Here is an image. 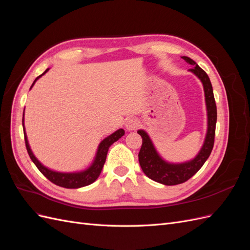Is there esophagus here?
I'll use <instances>...</instances> for the list:
<instances>
[{"instance_id": "esophagus-1", "label": "esophagus", "mask_w": 250, "mask_h": 250, "mask_svg": "<svg viewBox=\"0 0 250 250\" xmlns=\"http://www.w3.org/2000/svg\"><path fill=\"white\" fill-rule=\"evenodd\" d=\"M125 126L127 128V130H134L135 128L139 126V121H138V119H135V118H128L126 120Z\"/></svg>"}]
</instances>
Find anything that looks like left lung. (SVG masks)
I'll use <instances>...</instances> for the list:
<instances>
[{
  "label": "left lung",
  "instance_id": "1",
  "mask_svg": "<svg viewBox=\"0 0 250 250\" xmlns=\"http://www.w3.org/2000/svg\"><path fill=\"white\" fill-rule=\"evenodd\" d=\"M187 62L192 64L190 71L197 76L203 84L204 95H206V103L208 109V132L206 141L199 153L194 160L183 164H169L165 162L158 155L156 150L151 142L149 135L144 131L139 130L138 133L143 139V144L139 153V162L143 172L152 180L166 186H175L183 184L190 179L193 175L199 171L203 164L208 158L211 150L214 147L215 131L217 122V107L213 93L210 80L208 74L196 63L193 59L183 56Z\"/></svg>",
  "mask_w": 250,
  "mask_h": 250
}]
</instances>
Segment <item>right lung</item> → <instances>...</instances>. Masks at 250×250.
<instances>
[{
  "label": "right lung",
  "instance_id": "right-lung-1",
  "mask_svg": "<svg viewBox=\"0 0 250 250\" xmlns=\"http://www.w3.org/2000/svg\"><path fill=\"white\" fill-rule=\"evenodd\" d=\"M48 70L49 69L44 71V73H47ZM43 74L40 75V76L34 80L33 84L37 79L42 76ZM33 84H32V86H33ZM22 127H24V117H22ZM124 134H125V131L123 129H119L116 132L110 134L109 137H107L106 139H104L100 143L99 147H98L97 155H96V158H95L93 165L90 166L87 170L78 172V173H60V172H55V171H52V170L46 168L44 166H42L39 161L36 160V157L33 155L31 149H30V147H29V144H28L27 137H26V132L24 131L25 143H26V148L28 151V154H29L30 158L32 160V162L34 163V165L37 167V169H39L43 174V175L51 181V183L55 184L56 186L65 188H82V187H85V186L93 184L94 181L100 175L103 166L105 164V161H106V155H107V151H108L109 147L112 145L113 143L117 142L120 138H122Z\"/></svg>",
  "mask_w": 250,
  "mask_h": 250
}]
</instances>
